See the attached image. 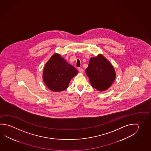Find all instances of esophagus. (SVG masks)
I'll list each match as a JSON object with an SVG mask.
<instances>
[{
    "label": "esophagus",
    "mask_w": 151,
    "mask_h": 151,
    "mask_svg": "<svg viewBox=\"0 0 151 151\" xmlns=\"http://www.w3.org/2000/svg\"><path fill=\"white\" fill-rule=\"evenodd\" d=\"M79 71L80 72V73H83V70L82 69H81V68H79Z\"/></svg>",
    "instance_id": "obj_1"
}]
</instances>
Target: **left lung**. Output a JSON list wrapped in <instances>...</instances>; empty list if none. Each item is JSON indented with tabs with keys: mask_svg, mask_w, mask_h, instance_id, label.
Here are the masks:
<instances>
[{
	"mask_svg": "<svg viewBox=\"0 0 151 151\" xmlns=\"http://www.w3.org/2000/svg\"><path fill=\"white\" fill-rule=\"evenodd\" d=\"M86 73L92 87L99 91L110 88L116 76L113 66L101 54L91 58Z\"/></svg>",
	"mask_w": 151,
	"mask_h": 151,
	"instance_id": "1",
	"label": "left lung"
}]
</instances>
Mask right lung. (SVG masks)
<instances>
[{
	"mask_svg": "<svg viewBox=\"0 0 151 151\" xmlns=\"http://www.w3.org/2000/svg\"><path fill=\"white\" fill-rule=\"evenodd\" d=\"M77 73V69L60 54H55L45 64L42 78L50 90L60 92L68 87L70 80Z\"/></svg>",
	"mask_w": 151,
	"mask_h": 151,
	"instance_id": "right-lung-1",
	"label": "right lung"
}]
</instances>
